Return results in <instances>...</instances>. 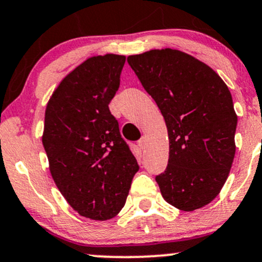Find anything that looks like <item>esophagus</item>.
I'll return each mask as SVG.
<instances>
[{
	"label": "esophagus",
	"instance_id": "1",
	"mask_svg": "<svg viewBox=\"0 0 262 262\" xmlns=\"http://www.w3.org/2000/svg\"><path fill=\"white\" fill-rule=\"evenodd\" d=\"M146 144H147V138L143 136L140 141H138V146H140V148L143 149L144 147H146Z\"/></svg>",
	"mask_w": 262,
	"mask_h": 262
}]
</instances>
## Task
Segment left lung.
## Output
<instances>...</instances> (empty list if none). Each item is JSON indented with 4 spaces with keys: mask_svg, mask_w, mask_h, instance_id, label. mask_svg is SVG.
Returning a JSON list of instances; mask_svg holds the SVG:
<instances>
[{
    "mask_svg": "<svg viewBox=\"0 0 262 262\" xmlns=\"http://www.w3.org/2000/svg\"><path fill=\"white\" fill-rule=\"evenodd\" d=\"M127 62L167 125L168 167L156 178L163 199L181 211L204 207L221 192L235 156L238 116L228 87L177 49L130 55Z\"/></svg>",
    "mask_w": 262,
    "mask_h": 262,
    "instance_id": "8db88e82",
    "label": "left lung"
}]
</instances>
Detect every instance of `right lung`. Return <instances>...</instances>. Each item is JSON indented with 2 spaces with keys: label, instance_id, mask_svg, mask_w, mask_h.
Wrapping results in <instances>:
<instances>
[{
  "label": "right lung",
  "instance_id": "obj_1",
  "mask_svg": "<svg viewBox=\"0 0 262 262\" xmlns=\"http://www.w3.org/2000/svg\"><path fill=\"white\" fill-rule=\"evenodd\" d=\"M125 60L116 54L88 57L58 83L46 105L41 140L51 177L67 204L89 220L115 217L138 170L109 110Z\"/></svg>",
  "mask_w": 262,
  "mask_h": 262
}]
</instances>
